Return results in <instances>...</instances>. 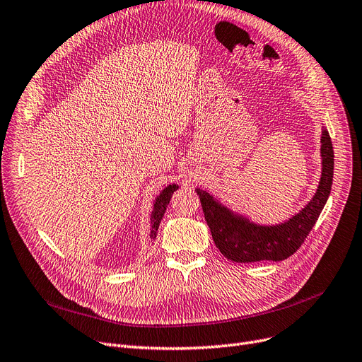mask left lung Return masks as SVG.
Here are the masks:
<instances>
[{
	"label": "left lung",
	"instance_id": "1",
	"mask_svg": "<svg viewBox=\"0 0 362 362\" xmlns=\"http://www.w3.org/2000/svg\"><path fill=\"white\" fill-rule=\"evenodd\" d=\"M321 177L317 192L303 208L280 223H257L234 212L208 192L196 188L200 197L204 219L219 252L237 264L261 261H283L293 255L324 209L333 184L334 153L329 131L321 129Z\"/></svg>",
	"mask_w": 362,
	"mask_h": 362
}]
</instances>
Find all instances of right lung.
<instances>
[{
	"mask_svg": "<svg viewBox=\"0 0 362 362\" xmlns=\"http://www.w3.org/2000/svg\"><path fill=\"white\" fill-rule=\"evenodd\" d=\"M175 190H178V184H169L159 193V196L154 199L153 209H151V214H150V240H151V242L158 235L160 221L165 215V211L168 208L169 200H170V197H172V194H174Z\"/></svg>",
	"mask_w": 362,
	"mask_h": 362,
	"instance_id": "add662e5",
	"label": "right lung"
}]
</instances>
